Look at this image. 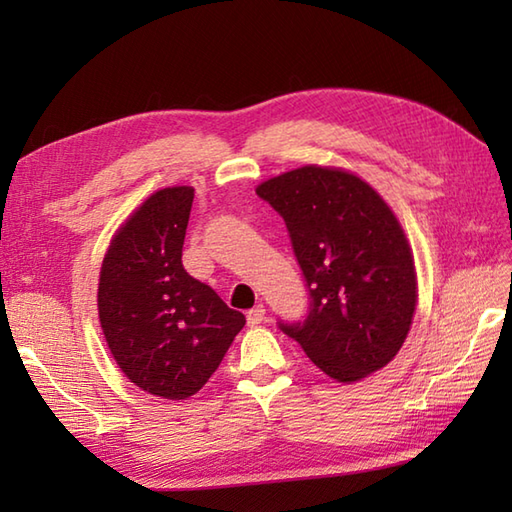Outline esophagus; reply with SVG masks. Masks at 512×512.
<instances>
[{
    "label": "esophagus",
    "instance_id": "34e87169",
    "mask_svg": "<svg viewBox=\"0 0 512 512\" xmlns=\"http://www.w3.org/2000/svg\"><path fill=\"white\" fill-rule=\"evenodd\" d=\"M264 319H266V308L264 306H255V308H250L246 312V321H248L250 328H255V325H259Z\"/></svg>",
    "mask_w": 512,
    "mask_h": 512
}]
</instances>
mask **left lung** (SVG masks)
I'll list each match as a JSON object with an SVG mask.
<instances>
[{"label":"left lung","mask_w":512,"mask_h":512,"mask_svg":"<svg viewBox=\"0 0 512 512\" xmlns=\"http://www.w3.org/2000/svg\"><path fill=\"white\" fill-rule=\"evenodd\" d=\"M284 217L310 288L303 323H279L323 374L356 383L405 343L418 303L409 239L380 193L339 167L306 165L257 184Z\"/></svg>","instance_id":"1"}]
</instances>
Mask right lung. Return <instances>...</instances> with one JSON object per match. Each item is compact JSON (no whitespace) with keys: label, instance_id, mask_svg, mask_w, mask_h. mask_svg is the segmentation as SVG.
<instances>
[{"label":"right lung","instance_id":"obj_1","mask_svg":"<svg viewBox=\"0 0 512 512\" xmlns=\"http://www.w3.org/2000/svg\"><path fill=\"white\" fill-rule=\"evenodd\" d=\"M191 204L193 187L151 193L107 246L96 299L116 365L167 400L198 394L246 323L182 266Z\"/></svg>","mask_w":512,"mask_h":512}]
</instances>
